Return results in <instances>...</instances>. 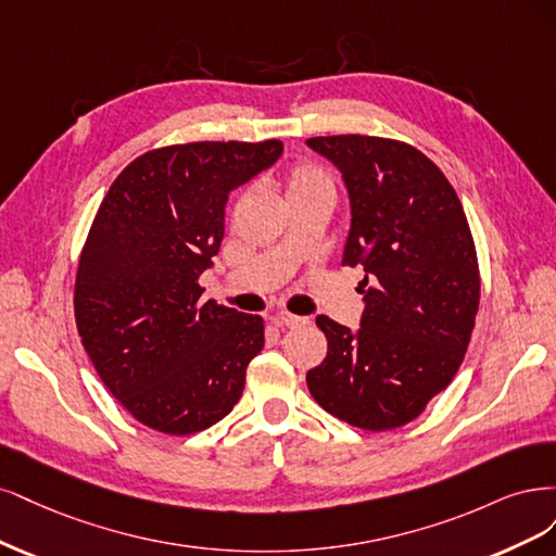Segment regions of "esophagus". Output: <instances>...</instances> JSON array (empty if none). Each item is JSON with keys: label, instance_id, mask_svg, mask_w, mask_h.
<instances>
[{"label": "esophagus", "instance_id": "esophagus-1", "mask_svg": "<svg viewBox=\"0 0 556 556\" xmlns=\"http://www.w3.org/2000/svg\"><path fill=\"white\" fill-rule=\"evenodd\" d=\"M273 320L277 326H283V328H298V326L307 324V318H304V316H295V314H289V312H277L273 316Z\"/></svg>", "mask_w": 556, "mask_h": 556}]
</instances>
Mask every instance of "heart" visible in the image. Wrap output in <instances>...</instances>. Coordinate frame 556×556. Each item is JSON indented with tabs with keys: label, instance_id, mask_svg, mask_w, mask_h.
<instances>
[{
	"label": "heart",
	"instance_id": "b5f03b06",
	"mask_svg": "<svg viewBox=\"0 0 556 556\" xmlns=\"http://www.w3.org/2000/svg\"><path fill=\"white\" fill-rule=\"evenodd\" d=\"M286 201L302 199H334L330 175L314 164H298L283 180Z\"/></svg>",
	"mask_w": 556,
	"mask_h": 556
}]
</instances>
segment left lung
<instances>
[{
    "label": "left lung",
    "mask_w": 556,
    "mask_h": 556,
    "mask_svg": "<svg viewBox=\"0 0 556 556\" xmlns=\"http://www.w3.org/2000/svg\"><path fill=\"white\" fill-rule=\"evenodd\" d=\"M307 146L342 173V265L365 270L361 328L316 316L328 355L307 386L339 420L395 429L453 381L471 342L480 277L467 214L445 175L406 142L351 134Z\"/></svg>",
    "instance_id": "obj_1"
}]
</instances>
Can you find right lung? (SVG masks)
I'll use <instances>...</instances> for the list:
<instances>
[{"mask_svg": "<svg viewBox=\"0 0 556 556\" xmlns=\"http://www.w3.org/2000/svg\"><path fill=\"white\" fill-rule=\"evenodd\" d=\"M279 140L189 142L138 156L97 212L76 324L103 386L156 432L185 437L238 404L263 318L203 302L228 195L277 164Z\"/></svg>", "mask_w": 556, "mask_h": 556, "instance_id": "1", "label": "right lung"}]
</instances>
